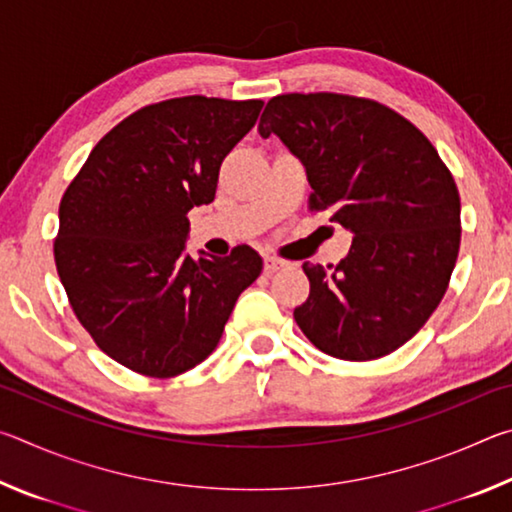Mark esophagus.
Returning <instances> with one entry per match:
<instances>
[{
  "label": "esophagus",
  "instance_id": "34e87169",
  "mask_svg": "<svg viewBox=\"0 0 512 512\" xmlns=\"http://www.w3.org/2000/svg\"><path fill=\"white\" fill-rule=\"evenodd\" d=\"M284 266H287V262H284V259H277V257H271V255L264 257V271L266 273H275V271H280V268H284Z\"/></svg>",
  "mask_w": 512,
  "mask_h": 512
}]
</instances>
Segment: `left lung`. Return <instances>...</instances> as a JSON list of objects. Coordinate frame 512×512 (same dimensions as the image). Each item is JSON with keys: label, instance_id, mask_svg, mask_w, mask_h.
I'll list each match as a JSON object with an SVG mask.
<instances>
[{"label": "left lung", "instance_id": "obj_1", "mask_svg": "<svg viewBox=\"0 0 512 512\" xmlns=\"http://www.w3.org/2000/svg\"><path fill=\"white\" fill-rule=\"evenodd\" d=\"M257 131L280 137L307 171L309 205L354 235L336 266H302L298 327L345 361L402 348L443 300L461 246V198L438 151L395 110L332 92L273 97Z\"/></svg>", "mask_w": 512, "mask_h": 512}]
</instances>
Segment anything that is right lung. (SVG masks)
<instances>
[{
	"label": "right lung",
	"instance_id": "add662e5",
	"mask_svg": "<svg viewBox=\"0 0 512 512\" xmlns=\"http://www.w3.org/2000/svg\"><path fill=\"white\" fill-rule=\"evenodd\" d=\"M264 103L183 97L133 112L94 146L58 210L54 259L76 318L121 366L176 377L210 357L262 257L187 255L192 207Z\"/></svg>",
	"mask_w": 512,
	"mask_h": 512
}]
</instances>
